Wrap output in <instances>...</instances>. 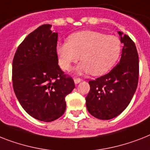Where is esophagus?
<instances>
[{
  "instance_id": "1",
  "label": "esophagus",
  "mask_w": 150,
  "mask_h": 150,
  "mask_svg": "<svg viewBox=\"0 0 150 150\" xmlns=\"http://www.w3.org/2000/svg\"><path fill=\"white\" fill-rule=\"evenodd\" d=\"M81 81V79H79V78H74V81H75V84L79 83Z\"/></svg>"
}]
</instances>
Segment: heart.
I'll use <instances>...</instances> for the list:
<instances>
[{
  "instance_id": "obj_1",
  "label": "heart",
  "mask_w": 150,
  "mask_h": 150,
  "mask_svg": "<svg viewBox=\"0 0 150 150\" xmlns=\"http://www.w3.org/2000/svg\"><path fill=\"white\" fill-rule=\"evenodd\" d=\"M121 51L119 38L94 31L75 33L69 38V42L57 45L58 62L63 70L69 71L81 56L82 62L76 68V72H90L95 76L108 72L119 59Z\"/></svg>"
}]
</instances>
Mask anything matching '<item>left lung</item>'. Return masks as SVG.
I'll return each instance as SVG.
<instances>
[{"mask_svg":"<svg viewBox=\"0 0 150 150\" xmlns=\"http://www.w3.org/2000/svg\"><path fill=\"white\" fill-rule=\"evenodd\" d=\"M123 44L120 62L109 73L88 81L86 107L97 119L108 120L122 113L132 100L139 81V55L136 45L119 31Z\"/></svg>","mask_w":150,"mask_h":150,"instance_id":"obj_1","label":"left lung"}]
</instances>
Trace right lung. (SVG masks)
<instances>
[{"mask_svg": "<svg viewBox=\"0 0 150 150\" xmlns=\"http://www.w3.org/2000/svg\"><path fill=\"white\" fill-rule=\"evenodd\" d=\"M43 24L18 46L12 64V83L23 109L33 118L52 122L64 114L65 96L75 88L58 65V33Z\"/></svg>", "mask_w": 150, "mask_h": 150, "instance_id": "add662e5", "label": "right lung"}]
</instances>
